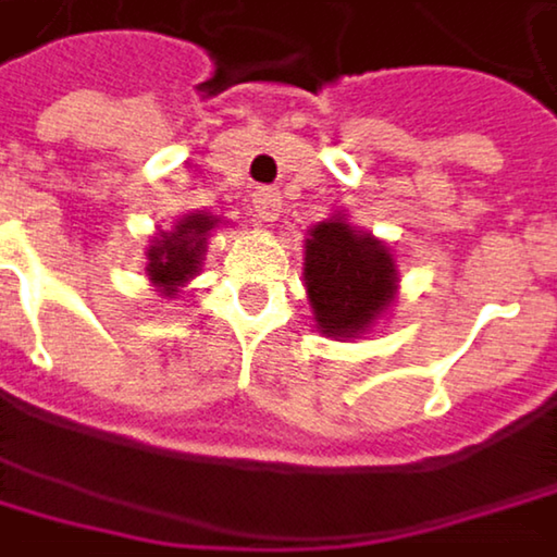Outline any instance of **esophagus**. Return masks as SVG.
<instances>
[{"instance_id":"obj_1","label":"esophagus","mask_w":557,"mask_h":557,"mask_svg":"<svg viewBox=\"0 0 557 557\" xmlns=\"http://www.w3.org/2000/svg\"><path fill=\"white\" fill-rule=\"evenodd\" d=\"M252 210L262 223H275L282 216V196L278 189H256L252 193Z\"/></svg>"}]
</instances>
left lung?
I'll return each mask as SVG.
<instances>
[{
    "label": "left lung",
    "instance_id": "left-lung-1",
    "mask_svg": "<svg viewBox=\"0 0 557 557\" xmlns=\"http://www.w3.org/2000/svg\"><path fill=\"white\" fill-rule=\"evenodd\" d=\"M400 288V269L394 249L347 223L337 210L305 239V292L314 314V327L324 337L351 341L374 331L391 311Z\"/></svg>",
    "mask_w": 557,
    "mask_h": 557
}]
</instances>
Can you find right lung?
<instances>
[{
  "mask_svg": "<svg viewBox=\"0 0 557 557\" xmlns=\"http://www.w3.org/2000/svg\"><path fill=\"white\" fill-rule=\"evenodd\" d=\"M223 220L206 213V210H193L183 213L170 230L153 233L150 246H147V278L150 285L170 301L176 298V292L183 285H189L206 259V246H210V233L220 226Z\"/></svg>",
  "mask_w": 557,
  "mask_h": 557,
  "instance_id": "right-lung-1",
  "label": "right lung"
}]
</instances>
